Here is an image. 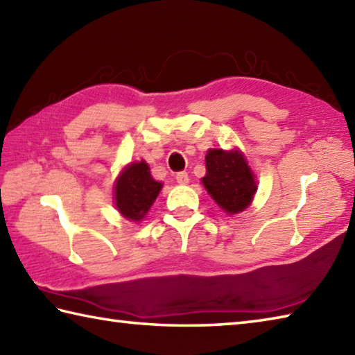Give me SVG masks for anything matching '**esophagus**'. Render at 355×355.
<instances>
[{
    "mask_svg": "<svg viewBox=\"0 0 355 355\" xmlns=\"http://www.w3.org/2000/svg\"><path fill=\"white\" fill-rule=\"evenodd\" d=\"M176 180H178V184H180V185H187V184H189V175H187L185 171H180L176 175Z\"/></svg>",
    "mask_w": 355,
    "mask_h": 355,
    "instance_id": "obj_1",
    "label": "esophagus"
}]
</instances>
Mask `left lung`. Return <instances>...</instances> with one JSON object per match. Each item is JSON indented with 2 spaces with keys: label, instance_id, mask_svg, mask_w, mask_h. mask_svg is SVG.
<instances>
[{
  "label": "left lung",
  "instance_id": "1",
  "mask_svg": "<svg viewBox=\"0 0 355 355\" xmlns=\"http://www.w3.org/2000/svg\"><path fill=\"white\" fill-rule=\"evenodd\" d=\"M205 190L229 215H236L250 205L257 193V180L239 150H209L205 156Z\"/></svg>",
  "mask_w": 355,
  "mask_h": 355
}]
</instances>
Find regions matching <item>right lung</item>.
I'll list each match as a JSON object with an SVG mask.
<instances>
[{
	"mask_svg": "<svg viewBox=\"0 0 355 355\" xmlns=\"http://www.w3.org/2000/svg\"><path fill=\"white\" fill-rule=\"evenodd\" d=\"M160 189L162 182L153 179L145 160L126 165L114 185V200L120 215L137 223L148 213Z\"/></svg>",
	"mask_w": 355,
	"mask_h": 355,
	"instance_id": "1",
	"label": "right lung"
}]
</instances>
